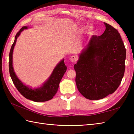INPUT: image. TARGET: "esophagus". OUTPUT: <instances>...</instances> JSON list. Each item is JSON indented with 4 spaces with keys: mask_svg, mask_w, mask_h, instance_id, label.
Returning <instances> with one entry per match:
<instances>
[{
    "mask_svg": "<svg viewBox=\"0 0 134 134\" xmlns=\"http://www.w3.org/2000/svg\"><path fill=\"white\" fill-rule=\"evenodd\" d=\"M77 60H78V58L76 56H72L70 58V61L71 62L75 63L76 61H77Z\"/></svg>",
    "mask_w": 134,
    "mask_h": 134,
    "instance_id": "34e87169",
    "label": "esophagus"
}]
</instances>
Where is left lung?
<instances>
[{
    "instance_id": "left-lung-1",
    "label": "left lung",
    "mask_w": 134,
    "mask_h": 134,
    "mask_svg": "<svg viewBox=\"0 0 134 134\" xmlns=\"http://www.w3.org/2000/svg\"><path fill=\"white\" fill-rule=\"evenodd\" d=\"M104 24V33L92 36L74 67L79 92L91 100L114 93L125 71L126 50L120 33L111 25Z\"/></svg>"
}]
</instances>
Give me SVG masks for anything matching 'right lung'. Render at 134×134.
<instances>
[{"label": "right lung", "instance_id": "right-lung-1", "mask_svg": "<svg viewBox=\"0 0 134 134\" xmlns=\"http://www.w3.org/2000/svg\"><path fill=\"white\" fill-rule=\"evenodd\" d=\"M27 26L22 27L15 37V40L11 46L9 54V72L13 83L18 92L27 99L35 102H44L51 99L56 94L59 88L60 82L67 70V67L64 64V59H63L56 65L52 74L48 81L42 86L37 89H32L25 85L17 77L13 67V53L16 39L21 33Z\"/></svg>", "mask_w": 134, "mask_h": 134}]
</instances>
